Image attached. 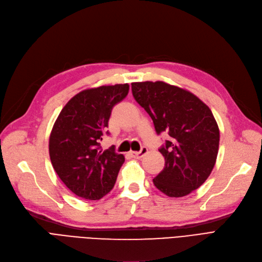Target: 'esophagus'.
Here are the masks:
<instances>
[{
    "mask_svg": "<svg viewBox=\"0 0 262 262\" xmlns=\"http://www.w3.org/2000/svg\"><path fill=\"white\" fill-rule=\"evenodd\" d=\"M147 151H148L147 148H146V147H142V149H141L140 151H131L130 155L133 157V158H135V159H140V158H142V157H143L144 155L147 154Z\"/></svg>",
    "mask_w": 262,
    "mask_h": 262,
    "instance_id": "obj_1",
    "label": "esophagus"
}]
</instances>
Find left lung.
<instances>
[{
  "label": "left lung",
  "instance_id": "8db88e82",
  "mask_svg": "<svg viewBox=\"0 0 262 262\" xmlns=\"http://www.w3.org/2000/svg\"><path fill=\"white\" fill-rule=\"evenodd\" d=\"M131 86L157 134L165 132L170 137L159 149L165 163L154 185L171 198L189 194L207 180L216 162L219 129L212 111L193 93L164 81Z\"/></svg>",
  "mask_w": 262,
  "mask_h": 262
}]
</instances>
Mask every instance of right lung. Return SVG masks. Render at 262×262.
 <instances>
[{
  "instance_id": "obj_1",
  "label": "right lung",
  "mask_w": 262,
  "mask_h": 262,
  "mask_svg": "<svg viewBox=\"0 0 262 262\" xmlns=\"http://www.w3.org/2000/svg\"><path fill=\"white\" fill-rule=\"evenodd\" d=\"M128 83L82 90L62 108L49 137L51 164L69 189L86 200H100L116 183L124 157L100 141L113 107L127 97ZM108 134V132H106Z\"/></svg>"
}]
</instances>
